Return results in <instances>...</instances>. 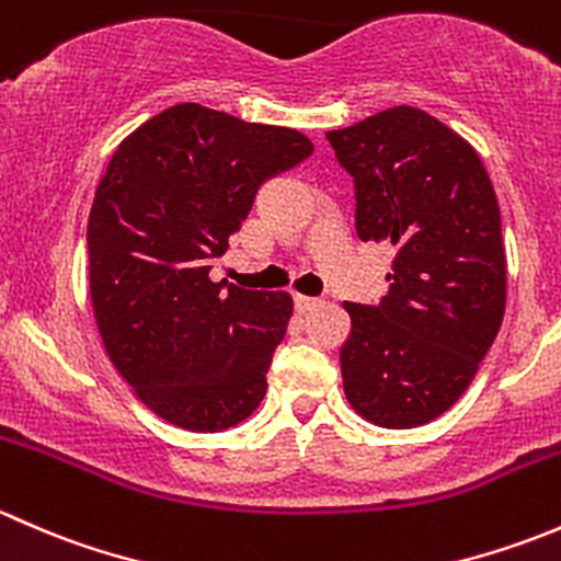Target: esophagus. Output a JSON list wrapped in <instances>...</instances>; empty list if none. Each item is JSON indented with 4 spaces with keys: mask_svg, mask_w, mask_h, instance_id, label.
<instances>
[{
    "mask_svg": "<svg viewBox=\"0 0 561 561\" xmlns=\"http://www.w3.org/2000/svg\"><path fill=\"white\" fill-rule=\"evenodd\" d=\"M293 304H296V309H298V312H309V309H314L317 304H320V298H312V296H301V293H298V296H293Z\"/></svg>",
    "mask_w": 561,
    "mask_h": 561,
    "instance_id": "1",
    "label": "esophagus"
}]
</instances>
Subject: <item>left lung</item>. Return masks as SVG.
<instances>
[{"label": "left lung", "mask_w": 561, "mask_h": 561, "mask_svg": "<svg viewBox=\"0 0 561 561\" xmlns=\"http://www.w3.org/2000/svg\"><path fill=\"white\" fill-rule=\"evenodd\" d=\"M325 138L353 175L358 239L396 249L388 296L344 301V393L377 426H423L456 404L500 333L507 276L494 186L478 151L421 107H388Z\"/></svg>", "instance_id": "8db88e82"}]
</instances>
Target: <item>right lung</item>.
Segmentation results:
<instances>
[{"instance_id":"add662e5","label":"right lung","mask_w":561,"mask_h":561,"mask_svg":"<svg viewBox=\"0 0 561 561\" xmlns=\"http://www.w3.org/2000/svg\"><path fill=\"white\" fill-rule=\"evenodd\" d=\"M312 151L298 129L181 103L107 162L87 230L92 307L113 366L162 421L222 432L263 401L293 298L208 271L260 186Z\"/></svg>"}]
</instances>
